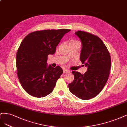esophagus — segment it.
Listing matches in <instances>:
<instances>
[{
    "mask_svg": "<svg viewBox=\"0 0 127 127\" xmlns=\"http://www.w3.org/2000/svg\"><path fill=\"white\" fill-rule=\"evenodd\" d=\"M68 72H69V71L68 70V69H63V73H68Z\"/></svg>",
    "mask_w": 127,
    "mask_h": 127,
    "instance_id": "34e87169",
    "label": "esophagus"
}]
</instances>
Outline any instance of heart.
<instances>
[{
  "label": "heart",
  "mask_w": 127,
  "mask_h": 127,
  "mask_svg": "<svg viewBox=\"0 0 127 127\" xmlns=\"http://www.w3.org/2000/svg\"><path fill=\"white\" fill-rule=\"evenodd\" d=\"M77 42H77L76 40H75L72 39V40H70V42H69V43H77Z\"/></svg>",
  "instance_id": "obj_1"
}]
</instances>
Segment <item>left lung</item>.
I'll return each mask as SVG.
<instances>
[{
    "label": "left lung",
    "mask_w": 127,
    "mask_h": 127,
    "mask_svg": "<svg viewBox=\"0 0 127 127\" xmlns=\"http://www.w3.org/2000/svg\"><path fill=\"white\" fill-rule=\"evenodd\" d=\"M75 34L82 45L80 60L88 69L84 74L72 71L74 79L68 84V88L73 95L87 100L96 96L107 83L111 68V57L98 36L81 31L76 32Z\"/></svg>",
    "instance_id": "left-lung-1"
}]
</instances>
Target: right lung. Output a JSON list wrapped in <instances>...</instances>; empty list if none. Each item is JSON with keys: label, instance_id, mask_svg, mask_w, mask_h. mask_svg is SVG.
I'll return each instance as SVG.
<instances>
[{"label": "right lung", "instance_id": "obj_1", "mask_svg": "<svg viewBox=\"0 0 127 127\" xmlns=\"http://www.w3.org/2000/svg\"><path fill=\"white\" fill-rule=\"evenodd\" d=\"M70 30L37 31L28 34L20 43L16 54L19 81L25 91L36 97L52 92L63 73L59 66L47 67V56L54 54L63 36Z\"/></svg>", "mask_w": 127, "mask_h": 127}]
</instances>
